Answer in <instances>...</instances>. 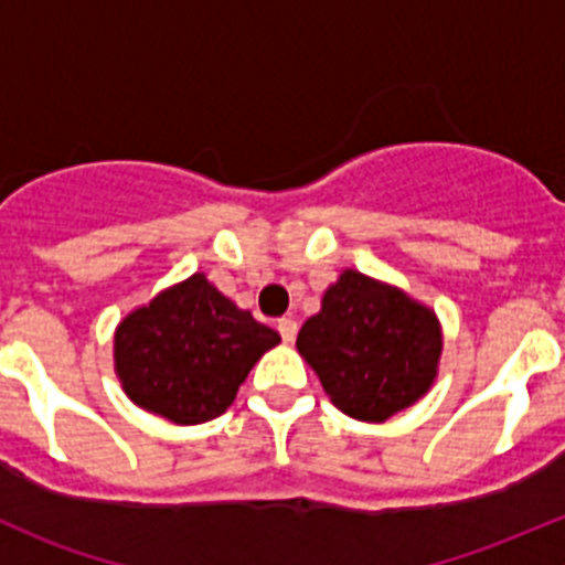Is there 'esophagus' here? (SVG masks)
Returning a JSON list of instances; mask_svg holds the SVG:
<instances>
[{
	"mask_svg": "<svg viewBox=\"0 0 565 565\" xmlns=\"http://www.w3.org/2000/svg\"><path fill=\"white\" fill-rule=\"evenodd\" d=\"M278 333H281V339L287 341V344H292L295 335H298V322H295L292 317H281L278 319Z\"/></svg>",
	"mask_w": 565,
	"mask_h": 565,
	"instance_id": "esophagus-1",
	"label": "esophagus"
}]
</instances>
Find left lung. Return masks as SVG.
<instances>
[{"label": "left lung", "mask_w": 565, "mask_h": 565, "mask_svg": "<svg viewBox=\"0 0 565 565\" xmlns=\"http://www.w3.org/2000/svg\"><path fill=\"white\" fill-rule=\"evenodd\" d=\"M440 350V324L426 306L355 270L341 273L298 333V352L330 402L372 424L429 391Z\"/></svg>", "instance_id": "8db88e82"}]
</instances>
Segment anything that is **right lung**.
<instances>
[{"label":"right lung","mask_w":565,"mask_h":565,"mask_svg":"<svg viewBox=\"0 0 565 565\" xmlns=\"http://www.w3.org/2000/svg\"><path fill=\"white\" fill-rule=\"evenodd\" d=\"M278 341L196 273L122 319L114 363L139 407L174 424H204L235 402L250 366Z\"/></svg>","instance_id":"obj_1"}]
</instances>
